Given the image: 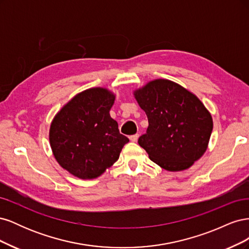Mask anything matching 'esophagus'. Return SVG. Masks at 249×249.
Returning a JSON list of instances; mask_svg holds the SVG:
<instances>
[{
	"label": "esophagus",
	"mask_w": 249,
	"mask_h": 249,
	"mask_svg": "<svg viewBox=\"0 0 249 249\" xmlns=\"http://www.w3.org/2000/svg\"><path fill=\"white\" fill-rule=\"evenodd\" d=\"M138 137H139V135H138V134L132 135V136H130V140H131L132 142H136V141L138 140Z\"/></svg>",
	"instance_id": "esophagus-1"
}]
</instances>
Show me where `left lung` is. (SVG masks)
Here are the masks:
<instances>
[{"mask_svg": "<svg viewBox=\"0 0 249 249\" xmlns=\"http://www.w3.org/2000/svg\"><path fill=\"white\" fill-rule=\"evenodd\" d=\"M148 119L139 145L168 171L191 167L205 154L213 119L198 97L177 83L158 79L134 91Z\"/></svg>", "mask_w": 249, "mask_h": 249, "instance_id": "obj_1", "label": "left lung"}]
</instances>
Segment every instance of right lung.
Here are the masks:
<instances>
[{"mask_svg": "<svg viewBox=\"0 0 249 249\" xmlns=\"http://www.w3.org/2000/svg\"><path fill=\"white\" fill-rule=\"evenodd\" d=\"M114 100L106 88H90L73 96L53 119V154L72 176L83 179L100 177L118 160L129 142L110 116Z\"/></svg>", "mask_w": 249, "mask_h": 249, "instance_id": "1", "label": "right lung"}]
</instances>
